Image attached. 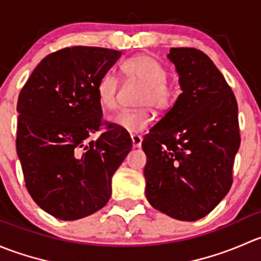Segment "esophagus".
Segmentation results:
<instances>
[{"mask_svg": "<svg viewBox=\"0 0 261 261\" xmlns=\"http://www.w3.org/2000/svg\"><path fill=\"white\" fill-rule=\"evenodd\" d=\"M131 140H133L134 147H140L141 143H143V138H141L140 135H138V134H134V135H131Z\"/></svg>", "mask_w": 261, "mask_h": 261, "instance_id": "1", "label": "esophagus"}]
</instances>
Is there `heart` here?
<instances>
[{"label":"heart","instance_id":"b5f03b06","mask_svg":"<svg viewBox=\"0 0 261 261\" xmlns=\"http://www.w3.org/2000/svg\"><path fill=\"white\" fill-rule=\"evenodd\" d=\"M125 74L130 80L138 81L144 86L139 97L138 110H123L111 116L110 121L127 133H140L152 123L151 111L147 106L159 111L170 109L177 98V88L168 81V70L155 58L138 55L125 60L122 64ZM120 82L112 73H106L97 83V97L105 109L112 110L117 106V94Z\"/></svg>","mask_w":261,"mask_h":261}]
</instances>
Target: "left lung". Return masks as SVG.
<instances>
[{
	"mask_svg": "<svg viewBox=\"0 0 261 261\" xmlns=\"http://www.w3.org/2000/svg\"><path fill=\"white\" fill-rule=\"evenodd\" d=\"M168 58L183 92L144 136L145 193L160 212L196 221L208 215L232 186L241 141L238 102L203 51L172 48Z\"/></svg>",
	"mask_w": 261,
	"mask_h": 261,
	"instance_id": "obj_1",
	"label": "left lung"
}]
</instances>
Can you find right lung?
Masks as SVG:
<instances>
[{
	"label": "right lung",
	"mask_w": 261,
	"mask_h": 261,
	"mask_svg": "<svg viewBox=\"0 0 261 261\" xmlns=\"http://www.w3.org/2000/svg\"><path fill=\"white\" fill-rule=\"evenodd\" d=\"M120 55L97 46L60 49L39 63L18 94L16 151L26 189L59 220L106 206L112 175L133 147L127 131L103 121L97 97L99 78Z\"/></svg>",
	"instance_id": "obj_1"
}]
</instances>
